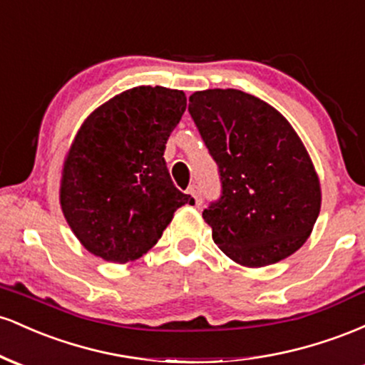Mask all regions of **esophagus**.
Instances as JSON below:
<instances>
[{
	"label": "esophagus",
	"instance_id": "1",
	"mask_svg": "<svg viewBox=\"0 0 365 365\" xmlns=\"http://www.w3.org/2000/svg\"><path fill=\"white\" fill-rule=\"evenodd\" d=\"M188 194L194 197L197 206H200V204H202V197H200V188L199 187L190 185V187H188Z\"/></svg>",
	"mask_w": 365,
	"mask_h": 365
}]
</instances>
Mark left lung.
<instances>
[{
	"instance_id": "8db88e82",
	"label": "left lung",
	"mask_w": 365,
	"mask_h": 365,
	"mask_svg": "<svg viewBox=\"0 0 365 365\" xmlns=\"http://www.w3.org/2000/svg\"><path fill=\"white\" fill-rule=\"evenodd\" d=\"M188 101L223 187L202 212L215 244L245 267L297 252L319 216L321 183L288 120L237 89L197 91Z\"/></svg>"
}]
</instances>
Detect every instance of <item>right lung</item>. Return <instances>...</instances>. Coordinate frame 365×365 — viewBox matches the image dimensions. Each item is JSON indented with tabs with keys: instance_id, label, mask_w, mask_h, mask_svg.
<instances>
[{
	"instance_id": "add662e5",
	"label": "right lung",
	"mask_w": 365,
	"mask_h": 365,
	"mask_svg": "<svg viewBox=\"0 0 365 365\" xmlns=\"http://www.w3.org/2000/svg\"><path fill=\"white\" fill-rule=\"evenodd\" d=\"M185 108L183 91L139 86L96 108L78 128L63 163L60 204L91 254L135 261L178 207L194 204L173 185L163 158Z\"/></svg>"
}]
</instances>
